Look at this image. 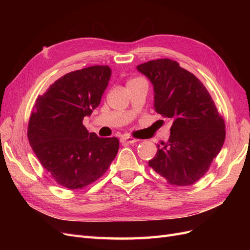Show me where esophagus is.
Here are the masks:
<instances>
[{"instance_id":"1","label":"esophagus","mask_w":250,"mask_h":250,"mask_svg":"<svg viewBox=\"0 0 250 250\" xmlns=\"http://www.w3.org/2000/svg\"><path fill=\"white\" fill-rule=\"evenodd\" d=\"M121 142L126 143V144H134L138 142V140L132 138V137H128V135H124V137L121 138Z\"/></svg>"}]
</instances>
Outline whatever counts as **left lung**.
<instances>
[{
    "instance_id": "1",
    "label": "left lung",
    "mask_w": 250,
    "mask_h": 250,
    "mask_svg": "<svg viewBox=\"0 0 250 250\" xmlns=\"http://www.w3.org/2000/svg\"><path fill=\"white\" fill-rule=\"evenodd\" d=\"M137 69L154 87V109L170 119V138L148 165L171 186H191L208 172L225 140L224 119L194 74L164 58Z\"/></svg>"
}]
</instances>
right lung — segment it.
<instances>
[{
	"label": "right lung",
	"instance_id": "obj_1",
	"mask_svg": "<svg viewBox=\"0 0 250 250\" xmlns=\"http://www.w3.org/2000/svg\"><path fill=\"white\" fill-rule=\"evenodd\" d=\"M110 75L107 65L63 75L37 97L30 116V145L53 179L69 190L99 179L118 153L117 138L98 137L82 123L100 104Z\"/></svg>",
	"mask_w": 250,
	"mask_h": 250
}]
</instances>
